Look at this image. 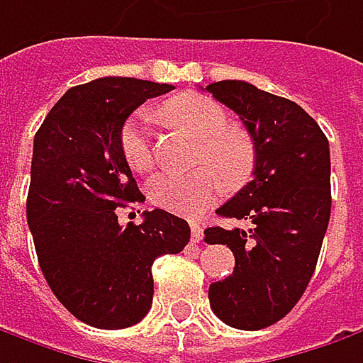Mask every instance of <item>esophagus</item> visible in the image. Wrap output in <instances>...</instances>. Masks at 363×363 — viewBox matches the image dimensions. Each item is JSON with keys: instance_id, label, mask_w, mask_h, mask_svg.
<instances>
[{"instance_id": "obj_1", "label": "esophagus", "mask_w": 363, "mask_h": 363, "mask_svg": "<svg viewBox=\"0 0 363 363\" xmlns=\"http://www.w3.org/2000/svg\"><path fill=\"white\" fill-rule=\"evenodd\" d=\"M189 225H191V240H193L195 244H199V242L203 240V228L199 225L197 219H191Z\"/></svg>"}]
</instances>
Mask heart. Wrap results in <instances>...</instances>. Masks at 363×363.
I'll use <instances>...</instances> for the list:
<instances>
[{
	"label": "heart",
	"instance_id": "obj_1",
	"mask_svg": "<svg viewBox=\"0 0 363 363\" xmlns=\"http://www.w3.org/2000/svg\"><path fill=\"white\" fill-rule=\"evenodd\" d=\"M162 116L201 140L199 162L213 168L201 166L193 172L156 174L148 189L154 205L181 215H197L221 195L223 182L219 174L233 186L250 177L254 168V146L242 130L229 128L228 113L219 103L199 93H182L162 105ZM119 148L132 170H152L154 148L148 113L138 111L125 119L119 132Z\"/></svg>",
	"mask_w": 363,
	"mask_h": 363
}]
</instances>
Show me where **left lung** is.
I'll return each mask as SVG.
<instances>
[{"mask_svg":"<svg viewBox=\"0 0 363 363\" xmlns=\"http://www.w3.org/2000/svg\"><path fill=\"white\" fill-rule=\"evenodd\" d=\"M235 111L254 140V179L217 215L245 228H207V244L229 245L233 274L213 282V313L235 329L258 331L291 313L315 272L331 215L329 142L291 99L245 81L207 85Z\"/></svg>","mask_w":363,"mask_h":363,"instance_id":"8db88e82","label":"left lung"}]
</instances>
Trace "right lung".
Returning <instances> with one entry per match:
<instances>
[{"label": "right lung", "instance_id": "right-lung-1", "mask_svg": "<svg viewBox=\"0 0 363 363\" xmlns=\"http://www.w3.org/2000/svg\"><path fill=\"white\" fill-rule=\"evenodd\" d=\"M172 85L103 77L69 89L34 135L28 225L50 291L72 315L99 329L132 327L152 307V264L179 254L189 223L144 211L121 228L118 207L142 199L119 148L125 119Z\"/></svg>", "mask_w": 363, "mask_h": 363}]
</instances>
